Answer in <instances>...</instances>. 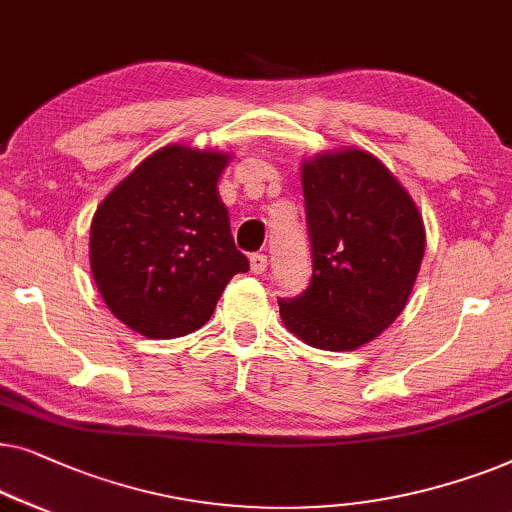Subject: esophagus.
Listing matches in <instances>:
<instances>
[{
  "mask_svg": "<svg viewBox=\"0 0 512 512\" xmlns=\"http://www.w3.org/2000/svg\"><path fill=\"white\" fill-rule=\"evenodd\" d=\"M250 269H253V273H264L266 271V255H262V253L250 255Z\"/></svg>",
  "mask_w": 512,
  "mask_h": 512,
  "instance_id": "esophagus-1",
  "label": "esophagus"
}]
</instances>
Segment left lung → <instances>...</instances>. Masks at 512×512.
Returning a JSON list of instances; mask_svg holds the SVG:
<instances>
[{
	"instance_id": "obj_1",
	"label": "left lung",
	"mask_w": 512,
	"mask_h": 512,
	"mask_svg": "<svg viewBox=\"0 0 512 512\" xmlns=\"http://www.w3.org/2000/svg\"><path fill=\"white\" fill-rule=\"evenodd\" d=\"M301 187L313 276L278 301L280 318L313 348H362L406 308L427 246L422 215L392 171L359 148L306 160Z\"/></svg>"
}]
</instances>
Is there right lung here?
<instances>
[{"mask_svg": "<svg viewBox=\"0 0 512 512\" xmlns=\"http://www.w3.org/2000/svg\"><path fill=\"white\" fill-rule=\"evenodd\" d=\"M227 162V153L174 143L146 157L99 204L90 269L104 304L136 334L197 331L229 280L250 269L218 194Z\"/></svg>", "mask_w": 512, "mask_h": 512, "instance_id": "right-lung-1", "label": "right lung"}]
</instances>
